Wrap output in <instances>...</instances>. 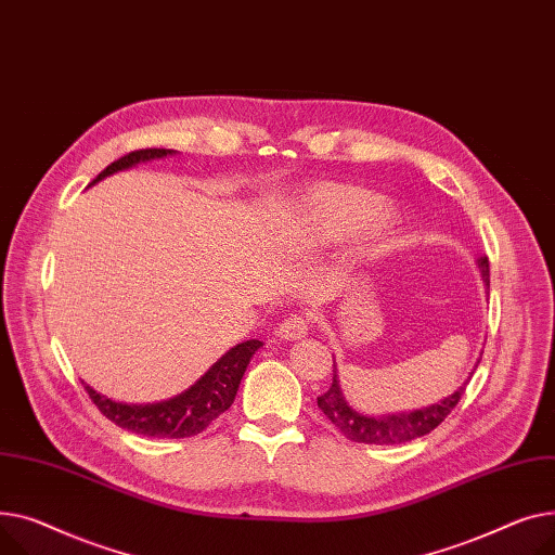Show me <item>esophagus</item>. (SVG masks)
I'll return each mask as SVG.
<instances>
[{"instance_id": "obj_1", "label": "esophagus", "mask_w": 555, "mask_h": 555, "mask_svg": "<svg viewBox=\"0 0 555 555\" xmlns=\"http://www.w3.org/2000/svg\"><path fill=\"white\" fill-rule=\"evenodd\" d=\"M307 332H309L307 318H302V315H291V318H286V320L280 324L275 336H278L280 340H300V338L307 336Z\"/></svg>"}]
</instances>
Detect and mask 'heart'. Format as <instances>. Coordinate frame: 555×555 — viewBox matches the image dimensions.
I'll use <instances>...</instances> for the list:
<instances>
[{
    "instance_id": "obj_1",
    "label": "heart",
    "mask_w": 555,
    "mask_h": 555,
    "mask_svg": "<svg viewBox=\"0 0 555 555\" xmlns=\"http://www.w3.org/2000/svg\"><path fill=\"white\" fill-rule=\"evenodd\" d=\"M403 217L378 194L353 183L322 181L300 192L291 206L284 240L298 250L330 248L353 235L356 257L387 253L401 235Z\"/></svg>"
}]
</instances>
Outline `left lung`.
<instances>
[{"instance_id":"1","label":"left lung","mask_w":555,"mask_h":555,"mask_svg":"<svg viewBox=\"0 0 555 555\" xmlns=\"http://www.w3.org/2000/svg\"><path fill=\"white\" fill-rule=\"evenodd\" d=\"M475 264L481 273V280H483L486 288H488V286H491V275H488V257L479 255L475 259ZM477 363H475L473 372L468 374V378L457 389H454L452 395L441 399L439 403L418 408V410H408V412L372 416V414H363V412L353 410L347 403L343 389H340L338 370H336V361H334V383H332L327 392L318 397V408L324 412V416H327L349 441L376 443V446L405 443V441H412V439H418L423 435L433 433L439 426V423L452 412V408L457 405L460 399L464 397V389H466L468 380L473 378V374L477 370Z\"/></svg>"}]
</instances>
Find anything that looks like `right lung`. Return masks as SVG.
I'll return each instance as SVG.
<instances>
[{
    "instance_id": "1",
    "label": "right lung",
    "mask_w": 555,
    "mask_h": 555,
    "mask_svg": "<svg viewBox=\"0 0 555 555\" xmlns=\"http://www.w3.org/2000/svg\"><path fill=\"white\" fill-rule=\"evenodd\" d=\"M175 154H177L175 150H156V147L129 152L127 156L107 166L89 185H95L98 181H103L116 172L137 168L139 163L166 158ZM262 345H264L262 340L250 338L231 347L217 363L208 367V372L199 380H194L188 389H183L181 395L158 403H120V401L107 399L101 392H95V389L87 383L82 385L87 389L89 399L98 405V410H101L109 421H114L116 426L129 433L143 435V437H156V439L194 437L202 430H206L219 414H223L233 405L237 387L242 383V376L250 363V358Z\"/></svg>"
}]
</instances>
